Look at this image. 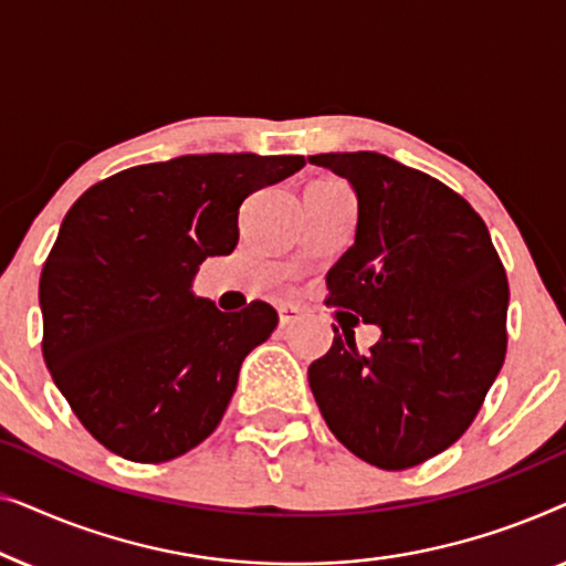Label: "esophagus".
<instances>
[{"mask_svg": "<svg viewBox=\"0 0 566 566\" xmlns=\"http://www.w3.org/2000/svg\"><path fill=\"white\" fill-rule=\"evenodd\" d=\"M301 316V308L298 306H291V304H283L277 306V319H281V327H289Z\"/></svg>", "mask_w": 566, "mask_h": 566, "instance_id": "esophagus-1", "label": "esophagus"}]
</instances>
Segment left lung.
<instances>
[{
	"label": "left lung",
	"instance_id": "obj_1",
	"mask_svg": "<svg viewBox=\"0 0 566 566\" xmlns=\"http://www.w3.org/2000/svg\"><path fill=\"white\" fill-rule=\"evenodd\" d=\"M308 161L358 196L355 244L327 273V306L381 327L366 355L355 332L335 327L308 386L347 451L386 471L417 467L469 430L505 363V268L482 216L436 177L376 151Z\"/></svg>",
	"mask_w": 566,
	"mask_h": 566
}]
</instances>
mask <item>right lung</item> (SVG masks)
I'll list each match as a JSON object with an SVG mask.
<instances>
[{
    "label": "right lung",
    "mask_w": 566,
    "mask_h": 566,
    "mask_svg": "<svg viewBox=\"0 0 566 566\" xmlns=\"http://www.w3.org/2000/svg\"><path fill=\"white\" fill-rule=\"evenodd\" d=\"M304 157L188 154L92 185L69 208L41 273L43 358L90 436L161 463L211 436L277 312H219L192 296L198 265L231 254L239 206Z\"/></svg>",
    "instance_id": "add662e5"
}]
</instances>
